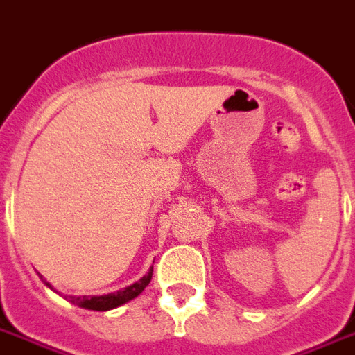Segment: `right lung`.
Returning a JSON list of instances; mask_svg holds the SVG:
<instances>
[{
    "mask_svg": "<svg viewBox=\"0 0 355 355\" xmlns=\"http://www.w3.org/2000/svg\"><path fill=\"white\" fill-rule=\"evenodd\" d=\"M153 277V266L149 268V272L144 275L142 279H138L137 282H132L129 284L128 288H122V290H118L114 293H107V295H93V297H87V295H83V297H73V295H63L65 299L73 302V304H78L80 308H85V310H96V312H107V310H112V308H118L129 302L131 299L138 297L140 293L144 292V288L148 286L149 281ZM47 284L51 290H54L47 281H43ZM56 292V290H54Z\"/></svg>",
    "mask_w": 355,
    "mask_h": 355,
    "instance_id": "add662e5",
    "label": "right lung"
}]
</instances>
